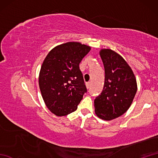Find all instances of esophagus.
Segmentation results:
<instances>
[{
    "instance_id": "obj_1",
    "label": "esophagus",
    "mask_w": 158,
    "mask_h": 158,
    "mask_svg": "<svg viewBox=\"0 0 158 158\" xmlns=\"http://www.w3.org/2000/svg\"><path fill=\"white\" fill-rule=\"evenodd\" d=\"M90 87H91V83H90V82L86 83V88H87V89L90 88Z\"/></svg>"
}]
</instances>
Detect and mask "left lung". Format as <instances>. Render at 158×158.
<instances>
[{
  "label": "left lung",
  "mask_w": 158,
  "mask_h": 158,
  "mask_svg": "<svg viewBox=\"0 0 158 158\" xmlns=\"http://www.w3.org/2000/svg\"><path fill=\"white\" fill-rule=\"evenodd\" d=\"M105 79L102 93L94 100L95 113L109 121L122 115L131 106L137 91L132 69L122 56L110 49L100 51Z\"/></svg>",
  "instance_id": "1"
}]
</instances>
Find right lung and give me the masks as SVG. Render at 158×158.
Here are the masks:
<instances>
[{
    "mask_svg": "<svg viewBox=\"0 0 158 158\" xmlns=\"http://www.w3.org/2000/svg\"><path fill=\"white\" fill-rule=\"evenodd\" d=\"M90 49L79 42H68L53 48L43 61L39 88L45 105L56 116L75 111L87 92L79 64Z\"/></svg>",
    "mask_w": 158,
    "mask_h": 158,
    "instance_id": "add662e5",
    "label": "right lung"
}]
</instances>
